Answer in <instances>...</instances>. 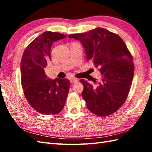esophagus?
Instances as JSON below:
<instances>
[{
	"label": "esophagus",
	"mask_w": 152,
	"mask_h": 152,
	"mask_svg": "<svg viewBox=\"0 0 152 152\" xmlns=\"http://www.w3.org/2000/svg\"><path fill=\"white\" fill-rule=\"evenodd\" d=\"M70 81L71 83H76L78 81V80H77V79H76V78H71L70 80Z\"/></svg>",
	"instance_id": "34e87169"
}]
</instances>
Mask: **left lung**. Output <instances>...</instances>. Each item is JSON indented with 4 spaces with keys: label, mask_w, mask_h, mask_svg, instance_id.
Here are the masks:
<instances>
[{
    "label": "left lung",
    "mask_w": 152,
    "mask_h": 152,
    "mask_svg": "<svg viewBox=\"0 0 152 152\" xmlns=\"http://www.w3.org/2000/svg\"><path fill=\"white\" fill-rule=\"evenodd\" d=\"M69 37L82 44L87 61L92 60L101 74L95 86L84 79L80 80L87 107L97 115L112 114L125 102L131 87L134 68L130 51L120 37L103 28Z\"/></svg>",
    "instance_id": "8db88e82"
}]
</instances>
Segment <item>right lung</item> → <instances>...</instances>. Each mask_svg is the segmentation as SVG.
I'll list each match as a JSON object with an SVG mask.
<instances>
[{
  "instance_id": "add662e5",
  "label": "right lung",
  "mask_w": 152,
  "mask_h": 152,
  "mask_svg": "<svg viewBox=\"0 0 152 152\" xmlns=\"http://www.w3.org/2000/svg\"><path fill=\"white\" fill-rule=\"evenodd\" d=\"M66 35L46 31L31 42L21 61V81L25 96L35 110L42 114H56L65 104L70 83L68 79L48 78L44 69L51 60V47Z\"/></svg>"
}]
</instances>
